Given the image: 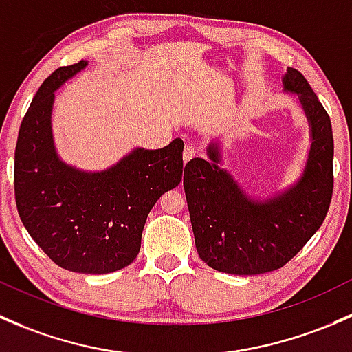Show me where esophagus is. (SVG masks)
Here are the masks:
<instances>
[{
    "label": "esophagus",
    "instance_id": "1",
    "mask_svg": "<svg viewBox=\"0 0 352 352\" xmlns=\"http://www.w3.org/2000/svg\"><path fill=\"white\" fill-rule=\"evenodd\" d=\"M195 155H198L197 147H193L191 144H186V146H184V151H183V161L188 162L190 159H193Z\"/></svg>",
    "mask_w": 352,
    "mask_h": 352
}]
</instances>
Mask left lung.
Listing matches in <instances>:
<instances>
[{
	"label": "left lung",
	"instance_id": "1",
	"mask_svg": "<svg viewBox=\"0 0 352 352\" xmlns=\"http://www.w3.org/2000/svg\"><path fill=\"white\" fill-rule=\"evenodd\" d=\"M285 91L298 95L310 125V152L302 176L280 195L256 200L245 195L226 169L217 142L208 159L184 166V193L198 256L229 274L280 270L320 229L334 188V137L327 111L302 72L288 67Z\"/></svg>",
	"mask_w": 352,
	"mask_h": 352
}]
</instances>
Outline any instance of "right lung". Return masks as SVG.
<instances>
[{"mask_svg": "<svg viewBox=\"0 0 352 352\" xmlns=\"http://www.w3.org/2000/svg\"><path fill=\"white\" fill-rule=\"evenodd\" d=\"M88 63L54 71L32 100L14 149V200L30 237L57 266L86 274L113 273L140 251L155 201L179 184L183 140L133 149L115 166L86 173L60 161L52 137L56 89Z\"/></svg>", "mask_w": 352, "mask_h": 352, "instance_id": "add662e5", "label": "right lung"}]
</instances>
